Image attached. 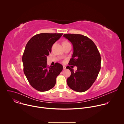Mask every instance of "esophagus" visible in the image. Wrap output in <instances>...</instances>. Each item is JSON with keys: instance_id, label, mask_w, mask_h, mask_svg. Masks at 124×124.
Instances as JSON below:
<instances>
[{"instance_id": "1", "label": "esophagus", "mask_w": 124, "mask_h": 124, "mask_svg": "<svg viewBox=\"0 0 124 124\" xmlns=\"http://www.w3.org/2000/svg\"><path fill=\"white\" fill-rule=\"evenodd\" d=\"M66 67L65 66H63V70H66Z\"/></svg>"}]
</instances>
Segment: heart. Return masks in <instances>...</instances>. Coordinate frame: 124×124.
<instances>
[{"label":"heart","mask_w":124,"mask_h":124,"mask_svg":"<svg viewBox=\"0 0 124 124\" xmlns=\"http://www.w3.org/2000/svg\"><path fill=\"white\" fill-rule=\"evenodd\" d=\"M65 42H64V43H65Z\"/></svg>","instance_id":"obj_1"}]
</instances>
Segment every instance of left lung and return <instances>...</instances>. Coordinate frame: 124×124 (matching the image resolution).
Returning a JSON list of instances; mask_svg holds the SVG:
<instances>
[{
    "instance_id": "left-lung-1",
    "label": "left lung",
    "mask_w": 124,
    "mask_h": 124,
    "mask_svg": "<svg viewBox=\"0 0 124 124\" xmlns=\"http://www.w3.org/2000/svg\"><path fill=\"white\" fill-rule=\"evenodd\" d=\"M63 37L73 46V54L69 65L77 67V70L69 66L71 72L67 79L68 86L72 90L83 92L91 87L96 80L101 69V57L94 43L89 38L81 34H65Z\"/></svg>"
}]
</instances>
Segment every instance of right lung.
I'll use <instances>...</instances> for the list:
<instances>
[{
    "mask_svg": "<svg viewBox=\"0 0 124 124\" xmlns=\"http://www.w3.org/2000/svg\"><path fill=\"white\" fill-rule=\"evenodd\" d=\"M62 33H40L35 35L27 43L23 55V72L30 84L40 91H48L54 87L63 66L56 63L47 66V56L51 47L62 36Z\"/></svg>",
    "mask_w": 124,
    "mask_h": 124,
    "instance_id": "1",
    "label": "right lung"
}]
</instances>
